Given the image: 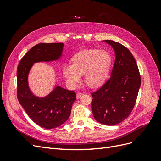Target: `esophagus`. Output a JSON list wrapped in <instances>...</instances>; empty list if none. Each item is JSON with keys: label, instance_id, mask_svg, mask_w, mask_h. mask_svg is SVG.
Listing matches in <instances>:
<instances>
[{"label": "esophagus", "instance_id": "obj_1", "mask_svg": "<svg viewBox=\"0 0 161 161\" xmlns=\"http://www.w3.org/2000/svg\"><path fill=\"white\" fill-rule=\"evenodd\" d=\"M82 95H83V94H82V92H77V93H76V98L77 99H79L80 97L81 96H82Z\"/></svg>", "mask_w": 161, "mask_h": 161}]
</instances>
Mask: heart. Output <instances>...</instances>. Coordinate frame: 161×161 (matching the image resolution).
<instances>
[{"label": "heart", "instance_id": "heart-1", "mask_svg": "<svg viewBox=\"0 0 161 161\" xmlns=\"http://www.w3.org/2000/svg\"><path fill=\"white\" fill-rule=\"evenodd\" d=\"M111 64V57L107 51L85 50L71 58V65L66 64L62 66V74L73 88L79 85L82 75L85 83L95 88L103 85L108 79Z\"/></svg>", "mask_w": 161, "mask_h": 161}]
</instances>
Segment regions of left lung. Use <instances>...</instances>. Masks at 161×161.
Here are the masks:
<instances>
[{
	"label": "left lung",
	"instance_id": "1",
	"mask_svg": "<svg viewBox=\"0 0 161 161\" xmlns=\"http://www.w3.org/2000/svg\"><path fill=\"white\" fill-rule=\"evenodd\" d=\"M103 42L113 47L115 60L109 79L91 94V109L97 121L114 125L127 118L132 111L141 79L137 64L128 48L112 40Z\"/></svg>",
	"mask_w": 161,
	"mask_h": 161
}]
</instances>
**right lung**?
<instances>
[{
	"mask_svg": "<svg viewBox=\"0 0 161 161\" xmlns=\"http://www.w3.org/2000/svg\"><path fill=\"white\" fill-rule=\"evenodd\" d=\"M63 43H39L23 57L17 67V99L29 117L46 129L59 127L69 118L72 103L76 101L75 91L56 85L47 95H34L28 84V75L37 62H49L60 59Z\"/></svg>",
	"mask_w": 161,
	"mask_h": 161,
	"instance_id": "obj_1",
	"label": "right lung"
}]
</instances>
